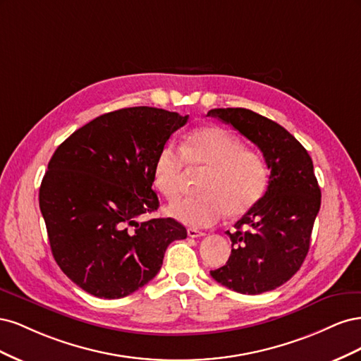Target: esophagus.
Here are the masks:
<instances>
[{
    "mask_svg": "<svg viewBox=\"0 0 361 361\" xmlns=\"http://www.w3.org/2000/svg\"><path fill=\"white\" fill-rule=\"evenodd\" d=\"M187 233H188L190 238H200V236H204V235H206L204 232L199 231V228H194V227H188V228H187Z\"/></svg>",
    "mask_w": 361,
    "mask_h": 361,
    "instance_id": "34e87169",
    "label": "esophagus"
}]
</instances>
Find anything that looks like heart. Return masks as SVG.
<instances>
[{"instance_id": "1", "label": "heart", "mask_w": 361, "mask_h": 361, "mask_svg": "<svg viewBox=\"0 0 361 361\" xmlns=\"http://www.w3.org/2000/svg\"><path fill=\"white\" fill-rule=\"evenodd\" d=\"M185 164L206 170L200 195L174 203L169 214L192 227H207L224 218L250 212L268 188V167L256 150L243 147L241 140L218 126H203L188 135L182 152L162 146L154 161L155 188L173 202L180 195Z\"/></svg>"}]
</instances>
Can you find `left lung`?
Instances as JSON below:
<instances>
[{"instance_id":"8db88e82","label":"left lung","mask_w":361,"mask_h":361,"mask_svg":"<svg viewBox=\"0 0 361 361\" xmlns=\"http://www.w3.org/2000/svg\"><path fill=\"white\" fill-rule=\"evenodd\" d=\"M232 125L255 143L271 170L264 197L235 224L232 253L211 271L223 286L257 295L286 283L309 253L312 228L321 207L313 162L300 141L272 120L247 108H215L207 113Z\"/></svg>"}]
</instances>
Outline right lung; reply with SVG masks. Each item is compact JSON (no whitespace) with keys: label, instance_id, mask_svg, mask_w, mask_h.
<instances>
[{"label":"right lung","instance_id":"add662e5","mask_svg":"<svg viewBox=\"0 0 361 361\" xmlns=\"http://www.w3.org/2000/svg\"><path fill=\"white\" fill-rule=\"evenodd\" d=\"M188 122L152 106L96 117L54 152L39 204L52 256L75 285L99 298H123L161 269L164 253L187 228L158 209L152 169L162 146Z\"/></svg>","mask_w":361,"mask_h":361}]
</instances>
